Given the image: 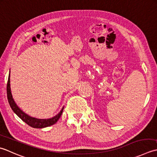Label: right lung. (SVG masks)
<instances>
[{
    "label": "right lung",
    "mask_w": 157,
    "mask_h": 157,
    "mask_svg": "<svg viewBox=\"0 0 157 157\" xmlns=\"http://www.w3.org/2000/svg\"><path fill=\"white\" fill-rule=\"evenodd\" d=\"M7 99L9 104L10 105L11 109L17 115V116L20 118V119L24 121V122L28 124V125L33 127V128H44L47 127H49L51 125L55 124L62 115L63 113V108H62V110L59 112V114H57L56 117L53 118H51L49 119H35V118L31 117L28 116V114L24 113L20 108H19L17 104H15L13 99L12 97L11 91V87H10V73H9L7 85Z\"/></svg>",
    "instance_id": "obj_1"
}]
</instances>
